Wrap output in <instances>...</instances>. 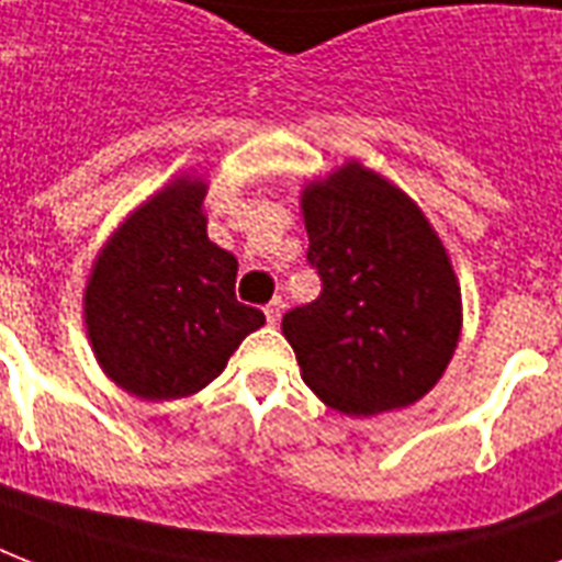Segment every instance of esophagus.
Instances as JSON below:
<instances>
[{
    "mask_svg": "<svg viewBox=\"0 0 562 562\" xmlns=\"http://www.w3.org/2000/svg\"><path fill=\"white\" fill-rule=\"evenodd\" d=\"M282 308H285V303H282L280 297H277V300H271V303H268V306H265V317H268V324H271V326H277V324H280V317H282Z\"/></svg>",
    "mask_w": 562,
    "mask_h": 562,
    "instance_id": "esophagus-1",
    "label": "esophagus"
}]
</instances>
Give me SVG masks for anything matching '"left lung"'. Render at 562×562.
<instances>
[{
    "instance_id": "8db88e82",
    "label": "left lung",
    "mask_w": 562,
    "mask_h": 562,
    "mask_svg": "<svg viewBox=\"0 0 562 562\" xmlns=\"http://www.w3.org/2000/svg\"><path fill=\"white\" fill-rule=\"evenodd\" d=\"M321 297L282 317L303 382L368 417L435 387L461 335V289L426 215L361 162L303 192Z\"/></svg>"
}]
</instances>
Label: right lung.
I'll return each mask as SVG.
<instances>
[{"instance_id": "add662e5", "label": "right lung", "mask_w": 562, "mask_h": 562, "mask_svg": "<svg viewBox=\"0 0 562 562\" xmlns=\"http://www.w3.org/2000/svg\"><path fill=\"white\" fill-rule=\"evenodd\" d=\"M201 180L143 203L101 250L83 312L104 373L143 400H178L224 370L265 324L236 300V256L206 238Z\"/></svg>"}]
</instances>
